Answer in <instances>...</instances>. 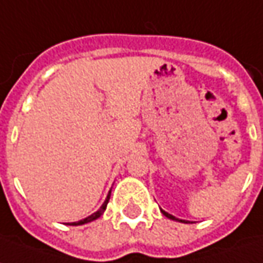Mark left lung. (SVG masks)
<instances>
[{"mask_svg":"<svg viewBox=\"0 0 263 263\" xmlns=\"http://www.w3.org/2000/svg\"><path fill=\"white\" fill-rule=\"evenodd\" d=\"M162 213H163V215H164V216H166V218L172 219V220H179V219L175 218V216H173V215H170V213H167V212L162 211ZM179 222H184V220H179Z\"/></svg>","mask_w":263,"mask_h":263,"instance_id":"8db88e82","label":"left lung"}]
</instances>
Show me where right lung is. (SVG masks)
Listing matches in <instances>:
<instances>
[{
	"label": "right lung",
	"mask_w": 263,
	"mask_h": 263,
	"mask_svg": "<svg viewBox=\"0 0 263 263\" xmlns=\"http://www.w3.org/2000/svg\"><path fill=\"white\" fill-rule=\"evenodd\" d=\"M111 193V192H110ZM110 193L107 195V199L104 200V203L101 204V208L99 209L97 212H94L93 215H90L88 218L86 219H83V220H80V222H74V223H70V225H73V226H77V225H84V223H88V222H91V220H96L97 218H100L101 215H103V212L106 211V208H107V203H108V199H110Z\"/></svg>",
	"instance_id": "right-lung-1"
}]
</instances>
